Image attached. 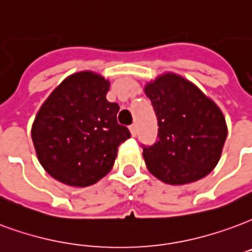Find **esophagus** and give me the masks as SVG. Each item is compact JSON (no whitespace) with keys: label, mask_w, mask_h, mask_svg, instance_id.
<instances>
[{"label":"esophagus","mask_w":252,"mask_h":252,"mask_svg":"<svg viewBox=\"0 0 252 252\" xmlns=\"http://www.w3.org/2000/svg\"><path fill=\"white\" fill-rule=\"evenodd\" d=\"M129 131H131L132 136H136V133H137V126H136V124H132V126H129Z\"/></svg>","instance_id":"obj_1"}]
</instances>
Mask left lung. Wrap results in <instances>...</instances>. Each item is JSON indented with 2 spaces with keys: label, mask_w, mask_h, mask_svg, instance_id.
<instances>
[{
  "label": "left lung",
  "mask_w": 252,
  "mask_h": 252,
  "mask_svg": "<svg viewBox=\"0 0 252 252\" xmlns=\"http://www.w3.org/2000/svg\"><path fill=\"white\" fill-rule=\"evenodd\" d=\"M158 119V140L141 145L150 172L173 186L204 178L220 159L227 137L224 116L215 102L183 77L167 73L147 84Z\"/></svg>",
  "instance_id": "8db88e82"
}]
</instances>
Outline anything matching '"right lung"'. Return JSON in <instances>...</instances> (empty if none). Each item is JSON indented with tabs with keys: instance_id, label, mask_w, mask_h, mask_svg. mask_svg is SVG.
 Returning a JSON list of instances; mask_svg holds the SVG:
<instances>
[{
	"instance_id": "add662e5",
	"label": "right lung",
	"mask_w": 252,
	"mask_h": 252,
	"mask_svg": "<svg viewBox=\"0 0 252 252\" xmlns=\"http://www.w3.org/2000/svg\"><path fill=\"white\" fill-rule=\"evenodd\" d=\"M109 83L92 72L65 79L52 92L32 126L41 165L52 178L88 187L113 167L117 148L131 137L117 123L120 107L107 100Z\"/></svg>"
}]
</instances>
